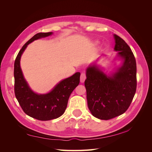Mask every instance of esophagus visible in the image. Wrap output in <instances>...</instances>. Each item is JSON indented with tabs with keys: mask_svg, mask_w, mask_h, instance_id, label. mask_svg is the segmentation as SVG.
<instances>
[{
	"mask_svg": "<svg viewBox=\"0 0 152 152\" xmlns=\"http://www.w3.org/2000/svg\"><path fill=\"white\" fill-rule=\"evenodd\" d=\"M86 79V73L82 72V73H81V75H80V82H82H82H84L85 81Z\"/></svg>",
	"mask_w": 152,
	"mask_h": 152,
	"instance_id": "1",
	"label": "esophagus"
}]
</instances>
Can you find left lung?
Wrapping results in <instances>:
<instances>
[{"instance_id":"obj_1","label":"left lung","mask_w":152,"mask_h":152,"mask_svg":"<svg viewBox=\"0 0 152 152\" xmlns=\"http://www.w3.org/2000/svg\"><path fill=\"white\" fill-rule=\"evenodd\" d=\"M114 50L124 59L122 65L110 77L95 65L87 68L85 87L88 108L92 115L110 120L123 114L129 107L136 91V62L127 44L114 34Z\"/></svg>"}]
</instances>
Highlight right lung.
<instances>
[{
	"instance_id": "add662e5",
	"label": "right lung",
	"mask_w": 152,
	"mask_h": 152,
	"mask_svg": "<svg viewBox=\"0 0 152 152\" xmlns=\"http://www.w3.org/2000/svg\"><path fill=\"white\" fill-rule=\"evenodd\" d=\"M52 32L38 33L31 37L18 53L15 61V94L23 112L39 121H50L61 116L67 107L69 97L79 84V72L61 80L50 93L38 94L32 91L24 79L20 68L21 54L30 43L35 40L52 35Z\"/></svg>"
}]
</instances>
